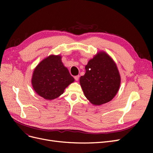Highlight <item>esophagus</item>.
I'll list each match as a JSON object with an SVG mask.
<instances>
[{"label": "esophagus", "instance_id": "obj_1", "mask_svg": "<svg viewBox=\"0 0 153 153\" xmlns=\"http://www.w3.org/2000/svg\"><path fill=\"white\" fill-rule=\"evenodd\" d=\"M79 77H80L79 75H77V76H75L74 78H75V79L76 81H78V79H79Z\"/></svg>", "mask_w": 153, "mask_h": 153}]
</instances>
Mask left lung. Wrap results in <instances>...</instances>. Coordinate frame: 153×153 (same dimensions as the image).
<instances>
[{
    "label": "left lung",
    "instance_id": "left-lung-1",
    "mask_svg": "<svg viewBox=\"0 0 153 153\" xmlns=\"http://www.w3.org/2000/svg\"><path fill=\"white\" fill-rule=\"evenodd\" d=\"M80 78L84 93L90 102L100 105L108 102L119 91L121 77L113 60L101 52L90 60Z\"/></svg>",
    "mask_w": 153,
    "mask_h": 153
}]
</instances>
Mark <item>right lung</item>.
<instances>
[{"label": "right lung", "instance_id": "1", "mask_svg": "<svg viewBox=\"0 0 153 153\" xmlns=\"http://www.w3.org/2000/svg\"><path fill=\"white\" fill-rule=\"evenodd\" d=\"M73 77L64 67L59 55H50L35 68L32 84L36 92L43 98L50 100L61 96Z\"/></svg>", "mask_w": 153, "mask_h": 153}]
</instances>
